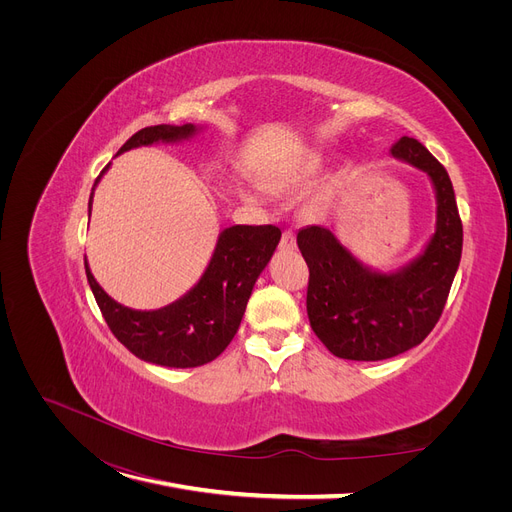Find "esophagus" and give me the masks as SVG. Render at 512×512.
<instances>
[{"label":"esophagus","instance_id":"1","mask_svg":"<svg viewBox=\"0 0 512 512\" xmlns=\"http://www.w3.org/2000/svg\"><path fill=\"white\" fill-rule=\"evenodd\" d=\"M280 247H282V249H288V251L297 247V238H294V232H292V230H284L282 240H280Z\"/></svg>","mask_w":512,"mask_h":512}]
</instances>
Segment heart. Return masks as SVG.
Here are the masks:
<instances>
[{"mask_svg":"<svg viewBox=\"0 0 512 512\" xmlns=\"http://www.w3.org/2000/svg\"><path fill=\"white\" fill-rule=\"evenodd\" d=\"M328 164V155L324 151H307L299 159H294L290 166L267 176V186L272 191L290 193L307 186Z\"/></svg>","mask_w":512,"mask_h":512,"instance_id":"b5f03b06","label":"heart"}]
</instances>
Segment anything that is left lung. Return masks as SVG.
<instances>
[{"label": "left lung", "instance_id": "8db88e82", "mask_svg": "<svg viewBox=\"0 0 512 512\" xmlns=\"http://www.w3.org/2000/svg\"><path fill=\"white\" fill-rule=\"evenodd\" d=\"M390 153L427 172L438 197L436 232L394 274L371 272L332 230L309 226L297 245L309 265L307 315L315 336L340 359L382 361L421 344L444 311L463 251V222L448 172L417 139H398Z\"/></svg>", "mask_w": 512, "mask_h": 512}]
</instances>
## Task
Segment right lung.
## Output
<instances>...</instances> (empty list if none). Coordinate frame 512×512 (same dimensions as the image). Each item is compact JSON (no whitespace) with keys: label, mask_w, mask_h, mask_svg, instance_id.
<instances>
[{"label":"right lung","mask_w":512,"mask_h":512,"mask_svg":"<svg viewBox=\"0 0 512 512\" xmlns=\"http://www.w3.org/2000/svg\"><path fill=\"white\" fill-rule=\"evenodd\" d=\"M195 130L193 124L147 126L134 132L118 153L157 141H182ZM280 236V228L272 224L226 228L197 286L157 311H134L116 303L97 284L87 261L85 272L103 319L132 355L164 367H199L222 355L238 332L253 286Z\"/></svg>","instance_id":"add662e5"}]
</instances>
